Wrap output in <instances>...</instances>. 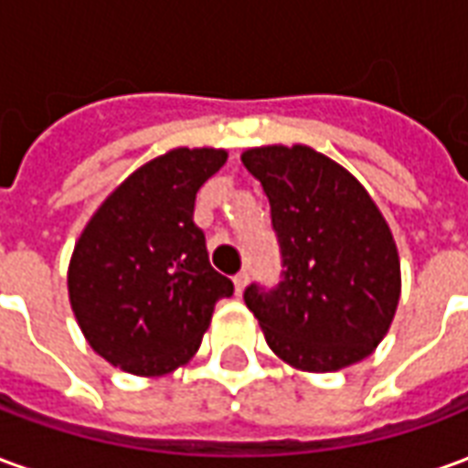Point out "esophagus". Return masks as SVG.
<instances>
[{
    "label": "esophagus",
    "mask_w": 468,
    "mask_h": 468,
    "mask_svg": "<svg viewBox=\"0 0 468 468\" xmlns=\"http://www.w3.org/2000/svg\"><path fill=\"white\" fill-rule=\"evenodd\" d=\"M233 283H235V293H238V295L243 293L245 285H248V273H245V271H240V273L233 278Z\"/></svg>",
    "instance_id": "34e87169"
}]
</instances>
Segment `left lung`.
I'll return each instance as SVG.
<instances>
[{
    "label": "left lung",
    "mask_w": 468,
    "mask_h": 468,
    "mask_svg": "<svg viewBox=\"0 0 468 468\" xmlns=\"http://www.w3.org/2000/svg\"><path fill=\"white\" fill-rule=\"evenodd\" d=\"M281 245V281L250 283L245 305L265 341L301 371H338L381 344L401 295L393 235L356 177L305 144L245 150Z\"/></svg>",
    "instance_id": "1"
}]
</instances>
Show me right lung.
<instances>
[{
	"label": "right lung",
	"mask_w": 468,
	"mask_h": 468,
	"mask_svg": "<svg viewBox=\"0 0 468 468\" xmlns=\"http://www.w3.org/2000/svg\"><path fill=\"white\" fill-rule=\"evenodd\" d=\"M228 160L177 147L134 170L100 205L69 261V303L87 344L134 376H163L195 356L233 283L215 271L195 225V195Z\"/></svg>",
	"instance_id": "add662e5"
}]
</instances>
